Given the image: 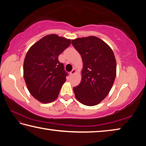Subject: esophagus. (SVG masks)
<instances>
[{"label": "esophagus", "instance_id": "1", "mask_svg": "<svg viewBox=\"0 0 146 146\" xmlns=\"http://www.w3.org/2000/svg\"><path fill=\"white\" fill-rule=\"evenodd\" d=\"M76 70L75 69H73V70L71 71L70 72V75H71V76H73V75H75V74L76 73Z\"/></svg>", "mask_w": 146, "mask_h": 146}]
</instances>
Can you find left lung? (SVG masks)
<instances>
[{
	"label": "left lung",
	"instance_id": "left-lung-1",
	"mask_svg": "<svg viewBox=\"0 0 146 146\" xmlns=\"http://www.w3.org/2000/svg\"><path fill=\"white\" fill-rule=\"evenodd\" d=\"M83 62L80 84L73 88L76 100L82 104L97 105L107 97L115 82L117 62L112 49L95 36L71 40Z\"/></svg>",
	"mask_w": 146,
	"mask_h": 146
}]
</instances>
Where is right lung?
Wrapping results in <instances>:
<instances>
[{"instance_id": "add662e5", "label": "right lung", "mask_w": 146, "mask_h": 146, "mask_svg": "<svg viewBox=\"0 0 146 146\" xmlns=\"http://www.w3.org/2000/svg\"><path fill=\"white\" fill-rule=\"evenodd\" d=\"M70 39L48 35L29 49L24 61L23 74L31 95L43 104L57 98L67 73L58 57L70 46Z\"/></svg>"}]
</instances>
